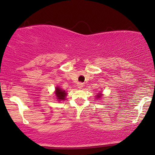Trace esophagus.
I'll return each instance as SVG.
<instances>
[{"instance_id": "1", "label": "esophagus", "mask_w": 155, "mask_h": 155, "mask_svg": "<svg viewBox=\"0 0 155 155\" xmlns=\"http://www.w3.org/2000/svg\"><path fill=\"white\" fill-rule=\"evenodd\" d=\"M77 86H78V88L82 89L83 87H84V84L83 83H78Z\"/></svg>"}]
</instances>
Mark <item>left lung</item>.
I'll return each instance as SVG.
<instances>
[{"mask_svg": "<svg viewBox=\"0 0 155 155\" xmlns=\"http://www.w3.org/2000/svg\"><path fill=\"white\" fill-rule=\"evenodd\" d=\"M102 95H103V94H101V92H99V93L97 94V95H96V96H97V98L99 99V98H101V97H102Z\"/></svg>", "mask_w": 155, "mask_h": 155, "instance_id": "left-lung-1", "label": "left lung"}]
</instances>
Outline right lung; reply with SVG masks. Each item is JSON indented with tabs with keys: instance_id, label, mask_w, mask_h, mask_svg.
<instances>
[{
	"instance_id": "right-lung-1",
	"label": "right lung",
	"mask_w": 155,
	"mask_h": 155,
	"mask_svg": "<svg viewBox=\"0 0 155 155\" xmlns=\"http://www.w3.org/2000/svg\"><path fill=\"white\" fill-rule=\"evenodd\" d=\"M55 95H56V97L58 101H61L65 100V97H66L67 93L65 92V90H62L59 87H57L55 88Z\"/></svg>"
}]
</instances>
